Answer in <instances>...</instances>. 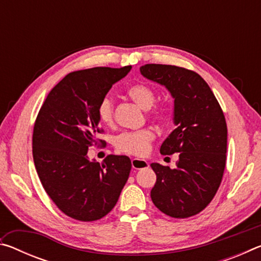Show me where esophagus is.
I'll list each match as a JSON object with an SVG mask.
<instances>
[{
    "label": "esophagus",
    "mask_w": 261,
    "mask_h": 261,
    "mask_svg": "<svg viewBox=\"0 0 261 261\" xmlns=\"http://www.w3.org/2000/svg\"><path fill=\"white\" fill-rule=\"evenodd\" d=\"M131 165L134 169H143V168L148 167V162L146 160H141V159H132Z\"/></svg>",
    "instance_id": "1"
}]
</instances>
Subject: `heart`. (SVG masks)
<instances>
[{
  "mask_svg": "<svg viewBox=\"0 0 261 261\" xmlns=\"http://www.w3.org/2000/svg\"><path fill=\"white\" fill-rule=\"evenodd\" d=\"M126 95L139 106L141 109L147 110L153 106L155 101V92L153 88L145 84L137 83L131 85L126 90ZM98 116L101 123L105 125L114 124V103L109 98H105L100 101L98 107ZM149 117L154 122L162 124L169 117V108L166 105L159 103L149 110ZM154 139V134L149 129H141L132 132H123L115 139V147L122 153L130 155L143 156L149 151V146Z\"/></svg>",
  "mask_w": 261,
  "mask_h": 261,
  "instance_id": "obj_1",
  "label": "heart"
}]
</instances>
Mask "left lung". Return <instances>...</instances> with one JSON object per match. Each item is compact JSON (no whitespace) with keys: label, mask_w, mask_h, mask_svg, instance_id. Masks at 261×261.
Wrapping results in <instances>:
<instances>
[{"label":"left lung","mask_w":261,"mask_h":261,"mask_svg":"<svg viewBox=\"0 0 261 261\" xmlns=\"http://www.w3.org/2000/svg\"><path fill=\"white\" fill-rule=\"evenodd\" d=\"M145 78L165 86L174 98L176 129L160 153H178L175 169L152 163L156 182L153 204L176 219L193 216L213 199L226 168L227 123L215 95L199 74L167 64L140 67Z\"/></svg>","instance_id":"1"}]
</instances>
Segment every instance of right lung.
<instances>
[{"label": "right lung", "mask_w": 261, "mask_h": 261, "mask_svg": "<svg viewBox=\"0 0 261 261\" xmlns=\"http://www.w3.org/2000/svg\"><path fill=\"white\" fill-rule=\"evenodd\" d=\"M130 70L131 65L70 72L39 110L32 138L35 169L50 199L74 220L88 222L107 215L129 178L127 156L112 154L99 163L88 160L87 151L103 131L99 127L100 101Z\"/></svg>", "instance_id": "1"}]
</instances>
